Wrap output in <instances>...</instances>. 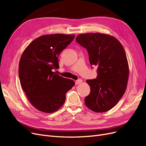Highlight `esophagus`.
<instances>
[{
    "label": "esophagus",
    "mask_w": 146,
    "mask_h": 146,
    "mask_svg": "<svg viewBox=\"0 0 146 146\" xmlns=\"http://www.w3.org/2000/svg\"><path fill=\"white\" fill-rule=\"evenodd\" d=\"M82 82L83 81H82V79H78V80L76 81V85H78V84H80V83H82Z\"/></svg>",
    "instance_id": "obj_1"
}]
</instances>
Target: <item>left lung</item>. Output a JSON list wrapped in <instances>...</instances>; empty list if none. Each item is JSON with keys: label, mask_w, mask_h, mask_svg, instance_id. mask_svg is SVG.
<instances>
[{"label": "left lung", "mask_w": 146, "mask_h": 146, "mask_svg": "<svg viewBox=\"0 0 146 146\" xmlns=\"http://www.w3.org/2000/svg\"><path fill=\"white\" fill-rule=\"evenodd\" d=\"M76 39L86 48L91 65L98 67L97 78L86 80L91 92L85 99V105L96 113L109 111L127 89L129 67L124 48L116 38L107 34H80Z\"/></svg>", "instance_id": "8db88e82"}]
</instances>
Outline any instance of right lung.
<instances>
[{"label": "right lung", "instance_id": "add662e5", "mask_svg": "<svg viewBox=\"0 0 146 146\" xmlns=\"http://www.w3.org/2000/svg\"><path fill=\"white\" fill-rule=\"evenodd\" d=\"M74 37V35L59 33L42 35L31 42L21 55V86L31 104L39 111H57L64 103L66 92L75 85L74 80L52 71L59 68L58 57Z\"/></svg>", "mask_w": 146, "mask_h": 146}]
</instances>
